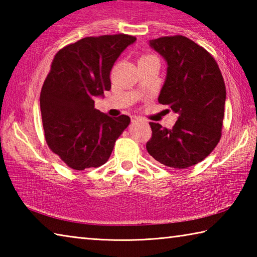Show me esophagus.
I'll return each instance as SVG.
<instances>
[{
  "label": "esophagus",
  "instance_id": "obj_1",
  "mask_svg": "<svg viewBox=\"0 0 257 257\" xmlns=\"http://www.w3.org/2000/svg\"><path fill=\"white\" fill-rule=\"evenodd\" d=\"M138 120H141V118H139V116H136V115H133L132 116V122H137Z\"/></svg>",
  "mask_w": 257,
  "mask_h": 257
}]
</instances>
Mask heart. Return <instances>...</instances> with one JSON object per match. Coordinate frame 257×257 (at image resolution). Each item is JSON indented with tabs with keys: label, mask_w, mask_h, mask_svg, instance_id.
<instances>
[{
	"label": "heart",
	"mask_w": 257,
	"mask_h": 257,
	"mask_svg": "<svg viewBox=\"0 0 257 257\" xmlns=\"http://www.w3.org/2000/svg\"><path fill=\"white\" fill-rule=\"evenodd\" d=\"M149 56H152V55H145V56H143V58H149Z\"/></svg>",
	"instance_id": "obj_1"
}]
</instances>
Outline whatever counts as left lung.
I'll use <instances>...</instances> for the list:
<instances>
[{
  "mask_svg": "<svg viewBox=\"0 0 257 257\" xmlns=\"http://www.w3.org/2000/svg\"><path fill=\"white\" fill-rule=\"evenodd\" d=\"M167 60V79L159 103L178 113L173 128L150 122V155L167 167L185 169L201 162L215 149L222 135L225 85L215 59L181 35L150 42Z\"/></svg>",
  "mask_w": 257,
  "mask_h": 257,
  "instance_id": "8db88e82",
  "label": "left lung"
}]
</instances>
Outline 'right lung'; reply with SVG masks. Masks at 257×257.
<instances>
[{"label":"right lung","instance_id":"obj_1","mask_svg":"<svg viewBox=\"0 0 257 257\" xmlns=\"http://www.w3.org/2000/svg\"><path fill=\"white\" fill-rule=\"evenodd\" d=\"M136 37L125 34L85 37L61 49L41 92L47 146L73 170L106 162L130 118H111L95 108V96L111 89L110 72Z\"/></svg>","mask_w":257,"mask_h":257}]
</instances>
